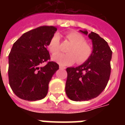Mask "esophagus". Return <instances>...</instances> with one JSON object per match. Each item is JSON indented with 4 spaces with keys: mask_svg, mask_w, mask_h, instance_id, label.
I'll list each match as a JSON object with an SVG mask.
<instances>
[{
    "mask_svg": "<svg viewBox=\"0 0 125 125\" xmlns=\"http://www.w3.org/2000/svg\"><path fill=\"white\" fill-rule=\"evenodd\" d=\"M60 69H65V67L62 66V65H60Z\"/></svg>",
    "mask_w": 125,
    "mask_h": 125,
    "instance_id": "obj_1",
    "label": "esophagus"
}]
</instances>
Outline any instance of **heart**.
Here are the masks:
<instances>
[{"label":"heart","instance_id":"obj_1","mask_svg":"<svg viewBox=\"0 0 125 125\" xmlns=\"http://www.w3.org/2000/svg\"><path fill=\"white\" fill-rule=\"evenodd\" d=\"M66 38L71 45L67 50L68 53H58L52 56V60L60 65H69L76 61L78 64L85 62L91 57L92 47L85 42L83 36L76 32H70L66 34ZM49 51L52 54L58 52L60 49V38L58 34H54L48 44Z\"/></svg>","mask_w":125,"mask_h":125}]
</instances>
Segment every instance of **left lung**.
Wrapping results in <instances>:
<instances>
[{"label":"left lung","mask_w":125,"mask_h":125,"mask_svg":"<svg viewBox=\"0 0 125 125\" xmlns=\"http://www.w3.org/2000/svg\"><path fill=\"white\" fill-rule=\"evenodd\" d=\"M91 40V57L79 66L67 67L65 93L72 101H84L101 94L108 82L111 73L112 52L108 44L99 35L87 30H79Z\"/></svg>","instance_id":"obj_1"}]
</instances>
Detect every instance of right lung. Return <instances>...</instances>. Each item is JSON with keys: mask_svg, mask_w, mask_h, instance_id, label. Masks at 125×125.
<instances>
[{"mask_svg": "<svg viewBox=\"0 0 125 125\" xmlns=\"http://www.w3.org/2000/svg\"><path fill=\"white\" fill-rule=\"evenodd\" d=\"M57 30L53 26H42L24 33L15 42L8 56L9 83L13 93L29 101L46 97L49 83L59 69L50 59L47 47Z\"/></svg>", "mask_w": 125, "mask_h": 125, "instance_id": "add662e5", "label": "right lung"}]
</instances>
